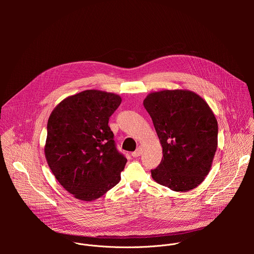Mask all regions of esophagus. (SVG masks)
<instances>
[{
  "mask_svg": "<svg viewBox=\"0 0 254 254\" xmlns=\"http://www.w3.org/2000/svg\"><path fill=\"white\" fill-rule=\"evenodd\" d=\"M140 154H141V148H140V147H138L134 152H132V153H131V156H132L133 158H137V157H139V156H140Z\"/></svg>",
  "mask_w": 254,
  "mask_h": 254,
  "instance_id": "34e87169",
  "label": "esophagus"
}]
</instances>
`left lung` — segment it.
<instances>
[{
	"instance_id": "8db88e82",
	"label": "left lung",
	"mask_w": 254,
	"mask_h": 254,
	"mask_svg": "<svg viewBox=\"0 0 254 254\" xmlns=\"http://www.w3.org/2000/svg\"><path fill=\"white\" fill-rule=\"evenodd\" d=\"M143 106L163 148L164 159L151 171L153 179L176 192L199 186L218 142V124L208 103L193 91L175 89L150 93Z\"/></svg>"
}]
</instances>
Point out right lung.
Instances as JSON below:
<instances>
[{
  "instance_id": "right-lung-1",
  "label": "right lung",
  "mask_w": 254,
  "mask_h": 254,
  "mask_svg": "<svg viewBox=\"0 0 254 254\" xmlns=\"http://www.w3.org/2000/svg\"><path fill=\"white\" fill-rule=\"evenodd\" d=\"M120 95L95 89L63 99L47 124L45 157L60 185L76 199L92 201L115 187L127 164L108 121Z\"/></svg>"
}]
</instances>
